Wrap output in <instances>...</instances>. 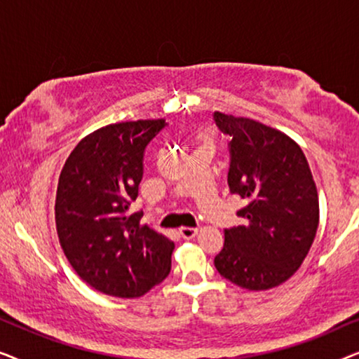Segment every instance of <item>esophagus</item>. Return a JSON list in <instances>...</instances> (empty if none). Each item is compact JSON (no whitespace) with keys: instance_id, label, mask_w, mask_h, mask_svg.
I'll return each mask as SVG.
<instances>
[{"instance_id":"esophagus-1","label":"esophagus","mask_w":359,"mask_h":359,"mask_svg":"<svg viewBox=\"0 0 359 359\" xmlns=\"http://www.w3.org/2000/svg\"><path fill=\"white\" fill-rule=\"evenodd\" d=\"M180 235L186 240H191L194 238L196 235H198V229H191V227H181L180 229Z\"/></svg>"}]
</instances>
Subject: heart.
<instances>
[{
	"mask_svg": "<svg viewBox=\"0 0 359 359\" xmlns=\"http://www.w3.org/2000/svg\"><path fill=\"white\" fill-rule=\"evenodd\" d=\"M198 139L201 142V147H212V134L209 130L199 132Z\"/></svg>",
	"mask_w": 359,
	"mask_h": 359,
	"instance_id": "b5f03b06",
	"label": "heart"
}]
</instances>
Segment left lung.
<instances>
[{
    "mask_svg": "<svg viewBox=\"0 0 359 359\" xmlns=\"http://www.w3.org/2000/svg\"><path fill=\"white\" fill-rule=\"evenodd\" d=\"M230 135L229 188L245 201V222L225 230L214 264L248 291H266L301 268L318 227V194L307 158L291 137L248 117L215 112Z\"/></svg>",
    "mask_w": 359,
    "mask_h": 359,
    "instance_id": "8db88e82",
    "label": "left lung"
}]
</instances>
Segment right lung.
<instances>
[{
  "instance_id": "right-lung-1",
  "label": "right lung",
  "mask_w": 359,
  "mask_h": 359,
  "mask_svg": "<svg viewBox=\"0 0 359 359\" xmlns=\"http://www.w3.org/2000/svg\"><path fill=\"white\" fill-rule=\"evenodd\" d=\"M165 119L101 127L68 156L57 186L55 225L75 273L112 297L144 296L170 274L175 243L130 214L144 175V150Z\"/></svg>"
}]
</instances>
